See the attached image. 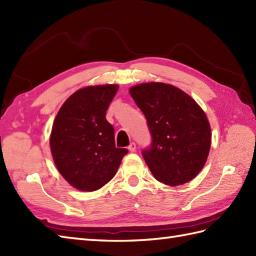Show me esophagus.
Segmentation results:
<instances>
[{"label":"esophagus","instance_id":"1","mask_svg":"<svg viewBox=\"0 0 256 256\" xmlns=\"http://www.w3.org/2000/svg\"><path fill=\"white\" fill-rule=\"evenodd\" d=\"M128 150H130V152H132V153H133V152L136 150V144H135V143H131V144H130V146H128Z\"/></svg>","mask_w":256,"mask_h":256}]
</instances>
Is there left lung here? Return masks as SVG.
<instances>
[{
  "label": "left lung",
  "instance_id": "obj_1",
  "mask_svg": "<svg viewBox=\"0 0 256 256\" xmlns=\"http://www.w3.org/2000/svg\"><path fill=\"white\" fill-rule=\"evenodd\" d=\"M130 94L152 135V144L142 154L153 176L170 186L192 180L204 168L211 145L210 124L202 108L167 84H140Z\"/></svg>",
  "mask_w": 256,
  "mask_h": 256
}]
</instances>
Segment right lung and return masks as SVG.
I'll use <instances>...</instances> for the list:
<instances>
[{
  "label": "right lung",
  "mask_w": 256,
  "mask_h": 256,
  "mask_svg": "<svg viewBox=\"0 0 256 256\" xmlns=\"http://www.w3.org/2000/svg\"><path fill=\"white\" fill-rule=\"evenodd\" d=\"M118 89V84H103L76 91L54 121V162L62 176L82 192H94L110 182L128 152L116 148L114 128L106 118Z\"/></svg>",
  "instance_id": "obj_1"
}]
</instances>
